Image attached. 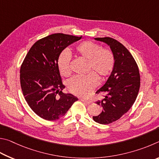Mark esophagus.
Wrapping results in <instances>:
<instances>
[{
	"mask_svg": "<svg viewBox=\"0 0 159 159\" xmlns=\"http://www.w3.org/2000/svg\"><path fill=\"white\" fill-rule=\"evenodd\" d=\"M81 101H82V102H86V103H87V104H91V102H92L91 101H88V100H86V99H84V98H82Z\"/></svg>",
	"mask_w": 159,
	"mask_h": 159,
	"instance_id": "esophagus-1",
	"label": "esophagus"
}]
</instances>
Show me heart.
Listing matches in <instances>:
<instances>
[{
    "label": "heart",
    "instance_id": "b5f03b06",
    "mask_svg": "<svg viewBox=\"0 0 159 159\" xmlns=\"http://www.w3.org/2000/svg\"><path fill=\"white\" fill-rule=\"evenodd\" d=\"M77 54L88 60V70H92L100 78L110 75L115 67V57L109 49L91 41L80 43L75 48ZM71 55L67 50L61 52L58 58V67L60 73L67 77L70 74ZM98 83L97 75L91 72L86 76H74L68 82L69 90L75 95L87 97L91 94Z\"/></svg>",
    "mask_w": 159,
    "mask_h": 159
}]
</instances>
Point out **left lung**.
I'll return each mask as SVG.
<instances>
[{
  "label": "left lung",
  "instance_id": "1",
  "mask_svg": "<svg viewBox=\"0 0 159 159\" xmlns=\"http://www.w3.org/2000/svg\"><path fill=\"white\" fill-rule=\"evenodd\" d=\"M109 45L115 57V67L105 84L96 93H105L96 104L101 106L100 115L93 116L96 122L109 124L118 120L134 103L140 89V76L134 58L123 44L112 38H96Z\"/></svg>",
  "mask_w": 159,
  "mask_h": 159
}]
</instances>
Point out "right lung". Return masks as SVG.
<instances>
[{
	"instance_id": "add662e5",
	"label": "right lung",
	"mask_w": 159,
	"mask_h": 159,
	"mask_svg": "<svg viewBox=\"0 0 159 159\" xmlns=\"http://www.w3.org/2000/svg\"><path fill=\"white\" fill-rule=\"evenodd\" d=\"M82 36L54 33L38 40L31 47L20 68V83L25 100L36 115L47 121L66 115L78 98L64 93L58 67V56Z\"/></svg>"
}]
</instances>
